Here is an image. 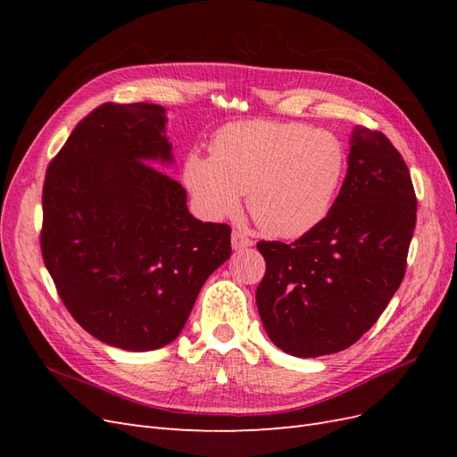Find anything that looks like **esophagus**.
Returning <instances> with one entry per match:
<instances>
[{
    "instance_id": "34e87169",
    "label": "esophagus",
    "mask_w": 457,
    "mask_h": 457,
    "mask_svg": "<svg viewBox=\"0 0 457 457\" xmlns=\"http://www.w3.org/2000/svg\"><path fill=\"white\" fill-rule=\"evenodd\" d=\"M230 240H232V250H237V252L245 250V247H252L253 245V242L247 238L242 230H234Z\"/></svg>"
}]
</instances>
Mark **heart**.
I'll list each match as a JSON object with an SVG mask.
<instances>
[{
  "label": "heart",
  "mask_w": 457,
  "mask_h": 457,
  "mask_svg": "<svg viewBox=\"0 0 457 457\" xmlns=\"http://www.w3.org/2000/svg\"><path fill=\"white\" fill-rule=\"evenodd\" d=\"M343 143L297 121L250 120L220 128L212 156L190 152L183 183L213 220L234 217L247 195L255 223L276 238H301L328 217L343 181Z\"/></svg>",
  "instance_id": "1"
}]
</instances>
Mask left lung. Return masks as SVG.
Returning <instances> with one entry per match:
<instances>
[{
	"label": "left lung",
	"instance_id": "8db88e82",
	"mask_svg": "<svg viewBox=\"0 0 457 457\" xmlns=\"http://www.w3.org/2000/svg\"><path fill=\"white\" fill-rule=\"evenodd\" d=\"M339 196L294 244L259 242L255 301L276 347L299 358L351 347L404 278L418 200L403 156L379 131L354 128Z\"/></svg>",
	"mask_w": 457,
	"mask_h": 457
}]
</instances>
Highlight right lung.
I'll use <instances>...</instances> for the list:
<instances>
[{
  "label": "right lung",
  "instance_id": "1",
  "mask_svg": "<svg viewBox=\"0 0 457 457\" xmlns=\"http://www.w3.org/2000/svg\"><path fill=\"white\" fill-rule=\"evenodd\" d=\"M158 104L106 103L49 163L41 253L64 307L99 341L143 353L181 334L210 274L230 257V227L202 223L173 165Z\"/></svg>",
  "mask_w": 457,
  "mask_h": 457
}]
</instances>
